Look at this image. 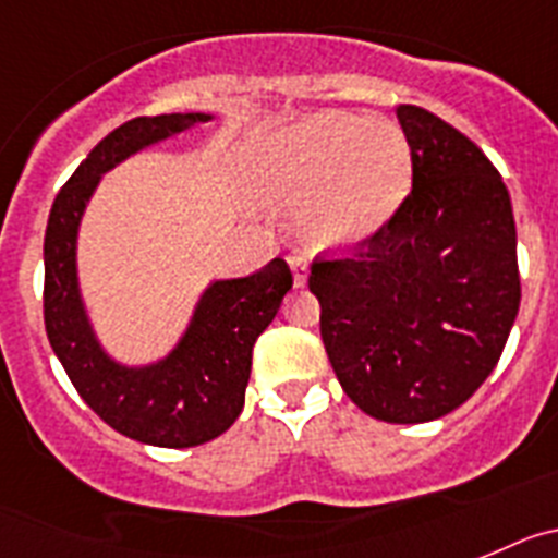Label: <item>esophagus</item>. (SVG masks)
<instances>
[{"instance_id":"1","label":"esophagus","mask_w":558,"mask_h":558,"mask_svg":"<svg viewBox=\"0 0 558 558\" xmlns=\"http://www.w3.org/2000/svg\"><path fill=\"white\" fill-rule=\"evenodd\" d=\"M292 264V275H294V286H306V278H308V266L303 264V260L292 258L289 260Z\"/></svg>"}]
</instances>
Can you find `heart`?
<instances>
[{"label":"heart","mask_w":558,"mask_h":558,"mask_svg":"<svg viewBox=\"0 0 558 558\" xmlns=\"http://www.w3.org/2000/svg\"><path fill=\"white\" fill-rule=\"evenodd\" d=\"M246 182L260 205L298 207V232L317 252L371 244L413 187V148L399 125L319 111L255 140Z\"/></svg>","instance_id":"1"}]
</instances>
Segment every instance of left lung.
<instances>
[{
  "label": "left lung",
  "instance_id": "1",
  "mask_svg": "<svg viewBox=\"0 0 558 558\" xmlns=\"http://www.w3.org/2000/svg\"><path fill=\"white\" fill-rule=\"evenodd\" d=\"M396 118L413 191L353 258L319 260L308 289L348 399L387 424L452 413L486 381L520 312L511 196L486 154L421 106Z\"/></svg>",
  "mask_w": 558,
  "mask_h": 558
}]
</instances>
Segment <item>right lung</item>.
<instances>
[{
    "label": "right lung",
    "instance_id": "obj_1",
    "mask_svg": "<svg viewBox=\"0 0 558 558\" xmlns=\"http://www.w3.org/2000/svg\"><path fill=\"white\" fill-rule=\"evenodd\" d=\"M210 120L205 111H173L134 118L106 134L56 196L45 232V326L58 362L111 429L165 449L207 444L239 418L252 345L292 289V272L275 258L246 278H213L168 353L129 365L95 331L77 275V235L104 173Z\"/></svg>",
    "mask_w": 558,
    "mask_h": 558
}]
</instances>
